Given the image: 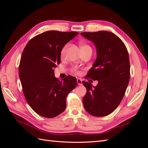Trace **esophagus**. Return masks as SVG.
Wrapping results in <instances>:
<instances>
[{
    "label": "esophagus",
    "instance_id": "obj_1",
    "mask_svg": "<svg viewBox=\"0 0 148 148\" xmlns=\"http://www.w3.org/2000/svg\"><path fill=\"white\" fill-rule=\"evenodd\" d=\"M77 83H78V85H83L82 79H80V78H77Z\"/></svg>",
    "mask_w": 148,
    "mask_h": 148
}]
</instances>
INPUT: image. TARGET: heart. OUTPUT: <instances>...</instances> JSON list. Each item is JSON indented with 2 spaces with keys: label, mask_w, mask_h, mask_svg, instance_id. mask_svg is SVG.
I'll return each mask as SVG.
<instances>
[{
  "label": "heart",
  "mask_w": 148,
  "mask_h": 148,
  "mask_svg": "<svg viewBox=\"0 0 148 148\" xmlns=\"http://www.w3.org/2000/svg\"><path fill=\"white\" fill-rule=\"evenodd\" d=\"M66 47H67V45H65V46L62 49V51H61V55H64L65 51L66 49ZM80 47H81L82 51L86 50H87V49H91V48L90 47V46H89L88 45H87V44H86V43H81V44H80ZM73 71H75V72L76 73H77V74H79V71H78L77 69H73Z\"/></svg>",
  "instance_id": "1"
}]
</instances>
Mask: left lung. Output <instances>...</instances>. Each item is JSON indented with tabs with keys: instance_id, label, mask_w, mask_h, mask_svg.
I'll list each match as a JSON object with an SVG mask.
<instances>
[{
	"instance_id": "1",
	"label": "left lung",
	"mask_w": 148,
	"mask_h": 148,
	"mask_svg": "<svg viewBox=\"0 0 148 148\" xmlns=\"http://www.w3.org/2000/svg\"><path fill=\"white\" fill-rule=\"evenodd\" d=\"M81 35L94 43L97 53L86 78L98 82L96 86L82 82L86 88L83 106L91 115L105 116L116 110L125 94L130 78L128 52L121 40L110 32H82Z\"/></svg>"
}]
</instances>
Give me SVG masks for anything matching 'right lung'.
Wrapping results in <instances>:
<instances>
[{
	"label": "right lung",
	"instance_id": "right-lung-1",
	"mask_svg": "<svg viewBox=\"0 0 148 148\" xmlns=\"http://www.w3.org/2000/svg\"><path fill=\"white\" fill-rule=\"evenodd\" d=\"M78 34L47 31L32 38L23 49L18 68L23 93L29 106L42 116L51 118L63 112L67 95L77 86L72 76L58 80L53 69L60 63L63 47Z\"/></svg>",
	"mask_w": 148,
	"mask_h": 148
}]
</instances>
